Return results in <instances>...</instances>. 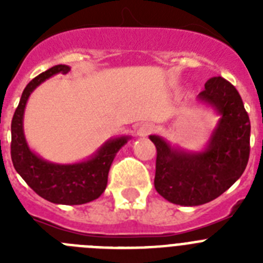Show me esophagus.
<instances>
[{"label": "esophagus", "instance_id": "1", "mask_svg": "<svg viewBox=\"0 0 263 263\" xmlns=\"http://www.w3.org/2000/svg\"><path fill=\"white\" fill-rule=\"evenodd\" d=\"M153 130H154V126H153L152 124H143L139 126L138 136L139 137H147L148 134L152 133Z\"/></svg>", "mask_w": 263, "mask_h": 263}]
</instances>
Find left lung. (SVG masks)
<instances>
[{
	"mask_svg": "<svg viewBox=\"0 0 263 263\" xmlns=\"http://www.w3.org/2000/svg\"><path fill=\"white\" fill-rule=\"evenodd\" d=\"M196 100L218 116L203 148L191 152L163 137H148L157 147L155 190L170 203L183 206L215 200L240 179L249 160L250 120L236 88L215 76Z\"/></svg>",
	"mask_w": 263,
	"mask_h": 263,
	"instance_id": "obj_1",
	"label": "left lung"
}]
</instances>
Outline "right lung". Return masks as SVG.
I'll return each instance as SVG.
<instances>
[{
    "label": "right lung",
    "instance_id": "obj_1",
    "mask_svg": "<svg viewBox=\"0 0 263 263\" xmlns=\"http://www.w3.org/2000/svg\"><path fill=\"white\" fill-rule=\"evenodd\" d=\"M69 69L71 67L66 64L52 67L32 79L23 89L11 120V160L15 171L39 196L53 204L79 205L96 200L105 191L111 163L132 137L109 138L90 157L75 163H55L32 152L23 130V116L29 97L47 79L67 73Z\"/></svg>",
    "mask_w": 263,
    "mask_h": 263
}]
</instances>
